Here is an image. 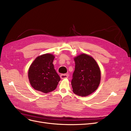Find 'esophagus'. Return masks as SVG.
<instances>
[{
	"label": "esophagus",
	"mask_w": 131,
	"mask_h": 131,
	"mask_svg": "<svg viewBox=\"0 0 131 131\" xmlns=\"http://www.w3.org/2000/svg\"><path fill=\"white\" fill-rule=\"evenodd\" d=\"M69 76L68 74H61L60 75V77L62 79H66V78H68Z\"/></svg>",
	"instance_id": "1"
}]
</instances>
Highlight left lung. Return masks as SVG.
Returning a JSON list of instances; mask_svg holds the SVG:
<instances>
[{
	"instance_id": "obj_1",
	"label": "left lung",
	"mask_w": 131,
	"mask_h": 131,
	"mask_svg": "<svg viewBox=\"0 0 131 131\" xmlns=\"http://www.w3.org/2000/svg\"><path fill=\"white\" fill-rule=\"evenodd\" d=\"M75 70L71 81L73 92L85 97L96 91L101 81V70L97 62L89 55L81 54L74 58Z\"/></svg>"
}]
</instances>
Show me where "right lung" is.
Returning <instances> with one entry per match:
<instances>
[{
	"label": "right lung",
	"mask_w": 131,
	"mask_h": 131,
	"mask_svg": "<svg viewBox=\"0 0 131 131\" xmlns=\"http://www.w3.org/2000/svg\"><path fill=\"white\" fill-rule=\"evenodd\" d=\"M54 58L53 54H44L38 57L31 63L28 78L35 90L47 93L56 89L61 79L54 69Z\"/></svg>",
	"instance_id": "right-lung-1"
}]
</instances>
